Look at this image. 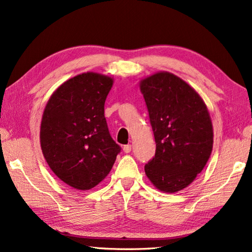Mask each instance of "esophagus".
Returning a JSON list of instances; mask_svg holds the SVG:
<instances>
[{
  "label": "esophagus",
  "instance_id": "1",
  "mask_svg": "<svg viewBox=\"0 0 252 252\" xmlns=\"http://www.w3.org/2000/svg\"><path fill=\"white\" fill-rule=\"evenodd\" d=\"M123 151H125L126 154H129L131 151V145H126L125 147H123Z\"/></svg>",
  "mask_w": 252,
  "mask_h": 252
}]
</instances>
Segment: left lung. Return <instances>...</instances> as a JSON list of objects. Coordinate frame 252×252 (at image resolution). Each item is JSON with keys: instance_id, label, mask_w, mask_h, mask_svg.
Segmentation results:
<instances>
[{"instance_id": "1", "label": "left lung", "mask_w": 252, "mask_h": 252, "mask_svg": "<svg viewBox=\"0 0 252 252\" xmlns=\"http://www.w3.org/2000/svg\"><path fill=\"white\" fill-rule=\"evenodd\" d=\"M156 154L145 166L147 177L163 193L194 182L213 149V126L205 102L189 84L169 71L142 78Z\"/></svg>"}]
</instances>
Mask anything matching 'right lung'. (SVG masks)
Returning <instances> with one entry per match:
<instances>
[{"label":"right lung","instance_id":"obj_1","mask_svg":"<svg viewBox=\"0 0 252 252\" xmlns=\"http://www.w3.org/2000/svg\"><path fill=\"white\" fill-rule=\"evenodd\" d=\"M114 79L93 71L67 79L51 94L40 126L48 166L78 190L93 189L114 165L121 148L109 132L104 104Z\"/></svg>","mask_w":252,"mask_h":252}]
</instances>
